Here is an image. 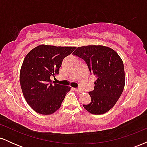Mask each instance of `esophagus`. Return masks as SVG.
<instances>
[{
    "mask_svg": "<svg viewBox=\"0 0 147 147\" xmlns=\"http://www.w3.org/2000/svg\"><path fill=\"white\" fill-rule=\"evenodd\" d=\"M74 90H75L76 92H82V90H81V89H79V88H74Z\"/></svg>",
    "mask_w": 147,
    "mask_h": 147,
    "instance_id": "obj_1",
    "label": "esophagus"
}]
</instances>
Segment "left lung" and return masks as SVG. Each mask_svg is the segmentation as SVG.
Returning <instances> with one entry per match:
<instances>
[{
    "mask_svg": "<svg viewBox=\"0 0 147 147\" xmlns=\"http://www.w3.org/2000/svg\"><path fill=\"white\" fill-rule=\"evenodd\" d=\"M73 55L85 61L90 73L97 77L94 90L88 92L91 102L84 104V108L95 115L108 112L120 97L125 85L122 59L113 49L103 45L79 47Z\"/></svg>",
    "mask_w": 147,
    "mask_h": 147,
    "instance_id": "8db88e82",
    "label": "left lung"
}]
</instances>
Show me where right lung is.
I'll use <instances>...</instances> for the list:
<instances>
[{
	"label": "right lung",
	"instance_id": "add662e5",
	"mask_svg": "<svg viewBox=\"0 0 147 147\" xmlns=\"http://www.w3.org/2000/svg\"><path fill=\"white\" fill-rule=\"evenodd\" d=\"M75 48L41 45L25 57L20 72V84L26 102L38 113H54L70 91V86L52 84L50 77L58 75L62 61Z\"/></svg>",
	"mask_w": 147,
	"mask_h": 147
}]
</instances>
